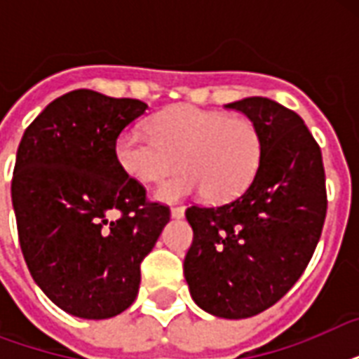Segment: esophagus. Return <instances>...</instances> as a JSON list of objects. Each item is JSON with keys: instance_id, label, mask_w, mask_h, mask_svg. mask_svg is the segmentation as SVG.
I'll return each mask as SVG.
<instances>
[{"instance_id": "obj_1", "label": "esophagus", "mask_w": 359, "mask_h": 359, "mask_svg": "<svg viewBox=\"0 0 359 359\" xmlns=\"http://www.w3.org/2000/svg\"><path fill=\"white\" fill-rule=\"evenodd\" d=\"M171 216H173V218H182V216H184V208L173 207L171 208Z\"/></svg>"}]
</instances>
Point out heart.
<instances>
[{
  "mask_svg": "<svg viewBox=\"0 0 359 359\" xmlns=\"http://www.w3.org/2000/svg\"><path fill=\"white\" fill-rule=\"evenodd\" d=\"M151 134L126 130L115 154L121 168L140 182H160L180 171L156 190L160 201H177L203 194L208 201L235 199L255 177L262 154L257 124L242 115H225L180 104L154 115Z\"/></svg>",
  "mask_w": 359,
  "mask_h": 359,
  "instance_id": "heart-1",
  "label": "heart"
}]
</instances>
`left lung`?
Segmentation results:
<instances>
[{
    "instance_id": "obj_1",
    "label": "left lung",
    "mask_w": 359,
    "mask_h": 359,
    "mask_svg": "<svg viewBox=\"0 0 359 359\" xmlns=\"http://www.w3.org/2000/svg\"><path fill=\"white\" fill-rule=\"evenodd\" d=\"M257 124L261 163L242 196L219 207H188L194 242L184 278L197 306L248 318L281 300L300 279L326 218L320 147L302 117L270 98L227 104Z\"/></svg>"
}]
</instances>
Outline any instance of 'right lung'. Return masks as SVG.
I'll return each mask as SVG.
<instances>
[{"label": "right lung", "instance_id": "obj_1", "mask_svg": "<svg viewBox=\"0 0 359 359\" xmlns=\"http://www.w3.org/2000/svg\"><path fill=\"white\" fill-rule=\"evenodd\" d=\"M145 109L78 89L48 104L20 141L11 184L20 248L42 292L74 317L100 320L132 306L141 261L169 222V208L147 201L115 154Z\"/></svg>", "mask_w": 359, "mask_h": 359}]
</instances>
